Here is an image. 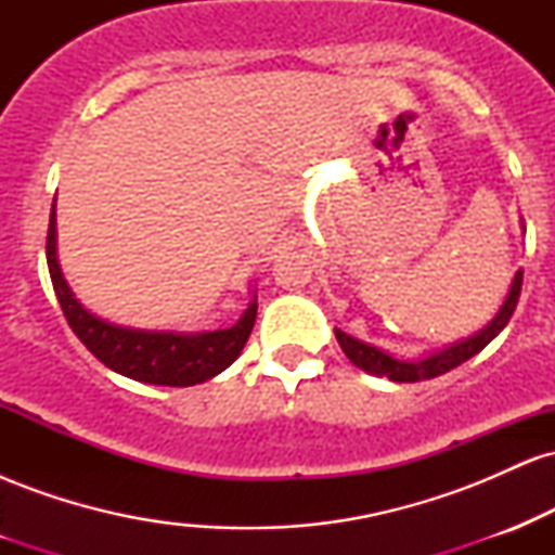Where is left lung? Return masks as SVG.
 Wrapping results in <instances>:
<instances>
[{
    "label": "left lung",
    "mask_w": 555,
    "mask_h": 555,
    "mask_svg": "<svg viewBox=\"0 0 555 555\" xmlns=\"http://www.w3.org/2000/svg\"><path fill=\"white\" fill-rule=\"evenodd\" d=\"M519 292H521V269L514 273L512 286H508V295L503 299V305L499 308V313L488 321V326H482L480 331H475L473 336L467 339H460L449 347L438 349V352L425 354V358L417 360H404V358H393L391 352H384V349L373 347V344L354 339V336L344 334V331L334 328L336 341L344 349L349 362L358 365L360 371L378 375V378H388V380H399V384H415V380H428L436 378V375L449 373L451 367L462 365L469 358H475L480 349H486L495 336L506 328L508 318L514 315V308L519 302Z\"/></svg>",
    "instance_id": "obj_1"
}]
</instances>
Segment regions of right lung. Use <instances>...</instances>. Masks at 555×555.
<instances>
[{"instance_id": "1", "label": "right lung", "mask_w": 555, "mask_h": 555, "mask_svg": "<svg viewBox=\"0 0 555 555\" xmlns=\"http://www.w3.org/2000/svg\"><path fill=\"white\" fill-rule=\"evenodd\" d=\"M47 263L52 273L56 299L62 305L69 328L86 344L88 352L99 358L114 373L154 386H195L211 380L240 358L258 313V295L240 321L229 328L214 331H151L119 326L99 318L69 289L56 258V197L49 216Z\"/></svg>"}]
</instances>
